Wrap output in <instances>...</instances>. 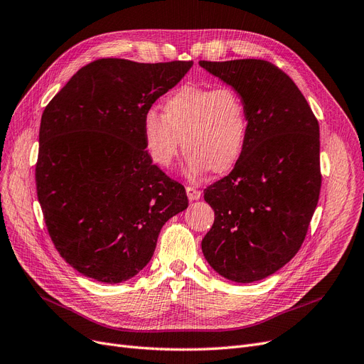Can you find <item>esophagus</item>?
Here are the masks:
<instances>
[{"instance_id": "obj_1", "label": "esophagus", "mask_w": 364, "mask_h": 364, "mask_svg": "<svg viewBox=\"0 0 364 364\" xmlns=\"http://www.w3.org/2000/svg\"><path fill=\"white\" fill-rule=\"evenodd\" d=\"M186 193H187V198H189V200H198V199H200V191H198V189H195V187H186Z\"/></svg>"}]
</instances>
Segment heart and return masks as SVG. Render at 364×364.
I'll return each mask as SVG.
<instances>
[{
    "mask_svg": "<svg viewBox=\"0 0 364 364\" xmlns=\"http://www.w3.org/2000/svg\"><path fill=\"white\" fill-rule=\"evenodd\" d=\"M142 144L146 157L168 169L183 150V172L199 178L231 172L243 157L249 117L240 92L222 87L183 85L161 103V117L148 111L142 118Z\"/></svg>",
    "mask_w": 364,
    "mask_h": 364,
    "instance_id": "obj_1",
    "label": "heart"
}]
</instances>
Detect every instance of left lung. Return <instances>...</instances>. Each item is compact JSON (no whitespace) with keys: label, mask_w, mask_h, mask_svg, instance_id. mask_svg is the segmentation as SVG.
Masks as SVG:
<instances>
[{"label":"left lung","mask_w":364,"mask_h":364,"mask_svg":"<svg viewBox=\"0 0 364 364\" xmlns=\"http://www.w3.org/2000/svg\"><path fill=\"white\" fill-rule=\"evenodd\" d=\"M238 91L249 117L238 165L204 191L214 223L203 253L222 277L250 284L299 252L321 191L319 124L294 80L262 60L199 61Z\"/></svg>","instance_id":"8db88e82"}]
</instances>
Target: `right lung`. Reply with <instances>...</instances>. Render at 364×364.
<instances>
[{
    "mask_svg": "<svg viewBox=\"0 0 364 364\" xmlns=\"http://www.w3.org/2000/svg\"><path fill=\"white\" fill-rule=\"evenodd\" d=\"M192 65L97 60L45 107L37 198L53 245L80 274L102 284L136 276L161 226L189 205L184 187L146 157L141 127Z\"/></svg>",
    "mask_w": 364,
    "mask_h": 364,
    "instance_id": "obj_1",
    "label": "right lung"
}]
</instances>
